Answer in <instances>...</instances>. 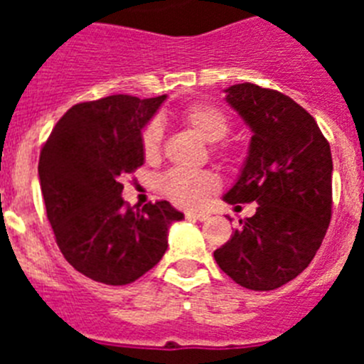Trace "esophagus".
Masks as SVG:
<instances>
[{
	"instance_id": "esophagus-1",
	"label": "esophagus",
	"mask_w": 364,
	"mask_h": 364,
	"mask_svg": "<svg viewBox=\"0 0 364 364\" xmlns=\"http://www.w3.org/2000/svg\"><path fill=\"white\" fill-rule=\"evenodd\" d=\"M186 217L191 218V220H208L210 218V213H205V211H188Z\"/></svg>"
}]
</instances>
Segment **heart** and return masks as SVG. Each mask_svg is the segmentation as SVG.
Listing matches in <instances>:
<instances>
[{
    "label": "heart",
    "mask_w": 364,
    "mask_h": 364,
    "mask_svg": "<svg viewBox=\"0 0 364 364\" xmlns=\"http://www.w3.org/2000/svg\"><path fill=\"white\" fill-rule=\"evenodd\" d=\"M193 133L200 136L204 142H220L230 131V120L226 112L211 104H191L182 112ZM162 146V127L159 122L147 124L142 131V153L146 160L154 162L160 156ZM224 151V147H220ZM160 189L167 198L182 208H198L208 200L211 193L218 189V178L211 171H184L173 169L160 180Z\"/></svg>",
    "instance_id": "b5f03b06"
}]
</instances>
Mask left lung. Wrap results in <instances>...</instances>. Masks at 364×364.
I'll list each match as a JSON object with an SVG mask.
<instances>
[{"label": "left lung", "mask_w": 364, "mask_h": 364, "mask_svg": "<svg viewBox=\"0 0 364 364\" xmlns=\"http://www.w3.org/2000/svg\"><path fill=\"white\" fill-rule=\"evenodd\" d=\"M224 92L253 133L224 200L259 208L213 257L237 284L269 291L294 281L321 247L332 218V153L314 117L290 96L255 83Z\"/></svg>", "instance_id": "1"}]
</instances>
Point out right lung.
<instances>
[{
    "mask_svg": "<svg viewBox=\"0 0 364 364\" xmlns=\"http://www.w3.org/2000/svg\"><path fill=\"white\" fill-rule=\"evenodd\" d=\"M166 95H112L76 104L54 125L38 175L58 247L76 272L124 286L160 262L173 222L184 213L167 200L134 211L122 178L144 164L142 129Z\"/></svg>",
    "mask_w": 364,
    "mask_h": 364,
    "instance_id": "add662e5",
    "label": "right lung"
}]
</instances>
